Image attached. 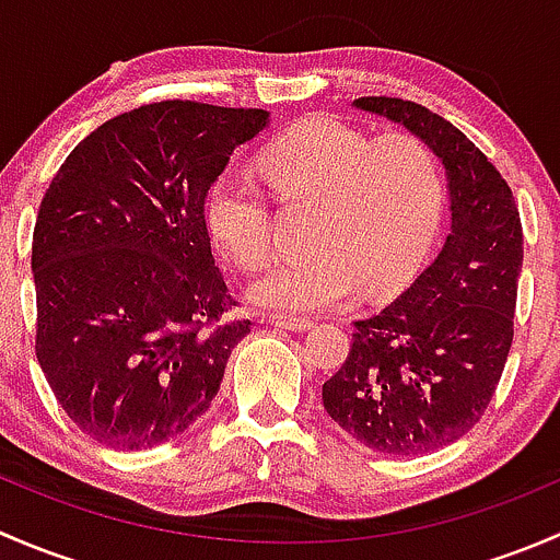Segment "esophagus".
<instances>
[{
    "mask_svg": "<svg viewBox=\"0 0 560 560\" xmlns=\"http://www.w3.org/2000/svg\"><path fill=\"white\" fill-rule=\"evenodd\" d=\"M270 325L279 327V330L306 332L314 327V319H308V316H295V314H273L270 316Z\"/></svg>",
    "mask_w": 560,
    "mask_h": 560,
    "instance_id": "34e87169",
    "label": "esophagus"
}]
</instances>
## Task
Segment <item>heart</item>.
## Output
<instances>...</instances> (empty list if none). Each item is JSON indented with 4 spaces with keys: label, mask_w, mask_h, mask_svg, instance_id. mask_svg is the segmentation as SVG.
<instances>
[{
    "label": "heart",
    "mask_w": 560,
    "mask_h": 560,
    "mask_svg": "<svg viewBox=\"0 0 560 560\" xmlns=\"http://www.w3.org/2000/svg\"><path fill=\"white\" fill-rule=\"evenodd\" d=\"M265 178L281 202H308L312 254L279 262L252 287L259 308L312 314L400 290L436 238L444 175L425 140L371 138L332 116H314L262 151ZM208 228L230 262L257 273L273 257V217L259 186L222 178L206 202Z\"/></svg>",
    "instance_id": "heart-1"
}]
</instances>
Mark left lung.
Wrapping results in <instances>:
<instances>
[{"label": "left lung", "instance_id": "obj_1", "mask_svg": "<svg viewBox=\"0 0 560 560\" xmlns=\"http://www.w3.org/2000/svg\"><path fill=\"white\" fill-rule=\"evenodd\" d=\"M354 105L404 124L436 151L453 228L398 301L354 322L322 404L365 447L422 455L466 436L493 400L515 336L523 224L510 184L447 118L398 97Z\"/></svg>", "mask_w": 560, "mask_h": 560}]
</instances>
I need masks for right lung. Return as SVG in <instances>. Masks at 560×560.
Returning <instances> with one entry per match:
<instances>
[{"mask_svg":"<svg viewBox=\"0 0 560 560\" xmlns=\"http://www.w3.org/2000/svg\"><path fill=\"white\" fill-rule=\"evenodd\" d=\"M268 110L140 105L72 149L39 202L35 352L94 442L145 450L206 415L252 319L211 254L206 195Z\"/></svg>","mask_w":560,"mask_h":560,"instance_id":"add662e5","label":"right lung"}]
</instances>
